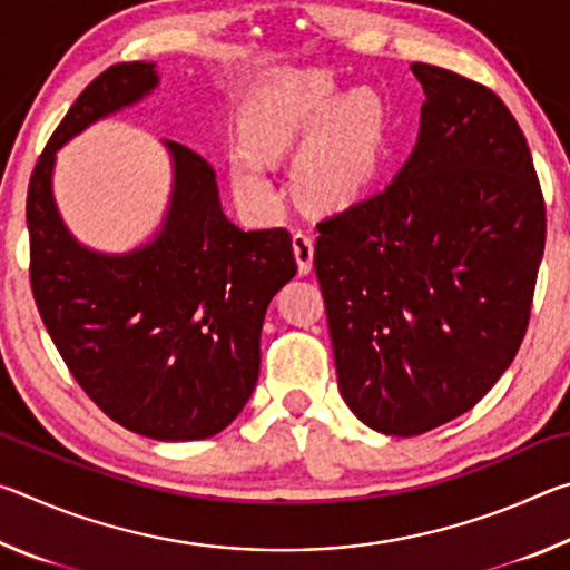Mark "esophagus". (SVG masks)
Wrapping results in <instances>:
<instances>
[{
    "label": "esophagus",
    "instance_id": "1",
    "mask_svg": "<svg viewBox=\"0 0 570 570\" xmlns=\"http://www.w3.org/2000/svg\"><path fill=\"white\" fill-rule=\"evenodd\" d=\"M292 244H294V256H296L298 272L308 274V272H312V264H314V238H312V234H306V230H294Z\"/></svg>",
    "mask_w": 570,
    "mask_h": 570
}]
</instances>
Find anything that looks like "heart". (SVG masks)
Returning <instances> with one entry per match:
<instances>
[{"instance_id": "heart-1", "label": "heart", "mask_w": 570, "mask_h": 570, "mask_svg": "<svg viewBox=\"0 0 570 570\" xmlns=\"http://www.w3.org/2000/svg\"><path fill=\"white\" fill-rule=\"evenodd\" d=\"M246 140L230 148V180L254 208L272 210L278 190L268 158L304 146L296 163L298 188L320 206L352 204L380 170L387 142L384 105L372 90L342 95L334 77L288 72L250 102Z\"/></svg>"}]
</instances>
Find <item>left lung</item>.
Returning <instances> with one entry per match:
<instances>
[{
    "mask_svg": "<svg viewBox=\"0 0 570 570\" xmlns=\"http://www.w3.org/2000/svg\"><path fill=\"white\" fill-rule=\"evenodd\" d=\"M428 100L387 188L316 224L336 377L382 435L475 407L523 342L546 246L525 135L485 85L414 62Z\"/></svg>",
    "mask_w": 570,
    "mask_h": 570,
    "instance_id": "obj_1",
    "label": "left lung"
}]
</instances>
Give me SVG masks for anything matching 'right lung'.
<instances>
[{"mask_svg":"<svg viewBox=\"0 0 570 570\" xmlns=\"http://www.w3.org/2000/svg\"><path fill=\"white\" fill-rule=\"evenodd\" d=\"M156 85L153 62L112 65L57 125L27 190L30 284L67 370L110 420L153 440H206L256 387L268 302L296 274L288 230L230 224L216 170L173 140L166 220L130 254L77 244L52 198L55 153Z\"/></svg>","mask_w":570,"mask_h":570,"instance_id":"1","label":"right lung"}]
</instances>
